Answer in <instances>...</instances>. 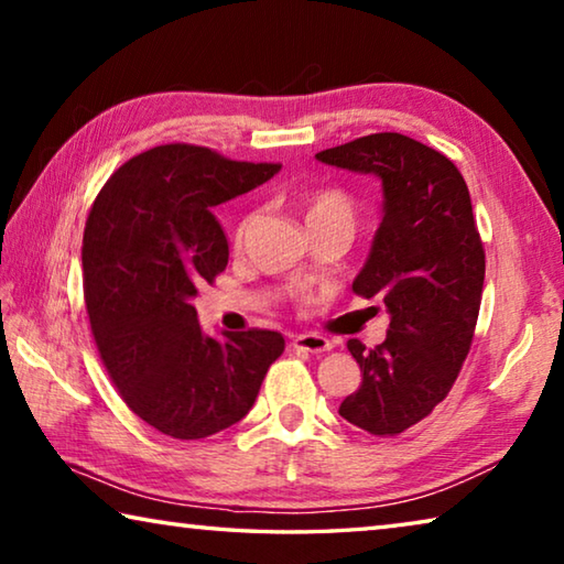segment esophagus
I'll return each mask as SVG.
<instances>
[{"label": "esophagus", "instance_id": "1", "mask_svg": "<svg viewBox=\"0 0 564 564\" xmlns=\"http://www.w3.org/2000/svg\"><path fill=\"white\" fill-rule=\"evenodd\" d=\"M291 346L299 350H305V352H326L333 348L328 338L316 336V333H303V336H295Z\"/></svg>", "mask_w": 564, "mask_h": 564}]
</instances>
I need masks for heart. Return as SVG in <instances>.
I'll return each mask as SVG.
<instances>
[{
	"label": "heart",
	"instance_id": "b5f03b06",
	"mask_svg": "<svg viewBox=\"0 0 564 564\" xmlns=\"http://www.w3.org/2000/svg\"><path fill=\"white\" fill-rule=\"evenodd\" d=\"M308 224L348 221L356 224V202L340 188H318L303 198Z\"/></svg>",
	"mask_w": 564,
	"mask_h": 564
}]
</instances>
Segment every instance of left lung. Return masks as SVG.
Returning <instances> with one entry per match:
<instances>
[{
	"mask_svg": "<svg viewBox=\"0 0 564 564\" xmlns=\"http://www.w3.org/2000/svg\"><path fill=\"white\" fill-rule=\"evenodd\" d=\"M316 159L383 181V221L352 293L383 301L390 326L376 348L348 340L362 380L338 413L370 435L393 437L443 403L473 346L485 248L470 191L445 154L395 131Z\"/></svg>",
	"mask_w": 564,
	"mask_h": 564,
	"instance_id": "1",
	"label": "left lung"
}]
</instances>
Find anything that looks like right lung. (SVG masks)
I'll return each instance as SVG.
<instances>
[{
    "instance_id": "add662e5",
    "label": "right lung",
    "mask_w": 564,
    "mask_h": 564,
    "mask_svg": "<svg viewBox=\"0 0 564 564\" xmlns=\"http://www.w3.org/2000/svg\"><path fill=\"white\" fill-rule=\"evenodd\" d=\"M279 169L154 147L113 171L91 206L82 265L94 340L123 403L159 433L198 441L238 423L285 348L261 328L208 338L191 305L228 263L214 208Z\"/></svg>"
}]
</instances>
